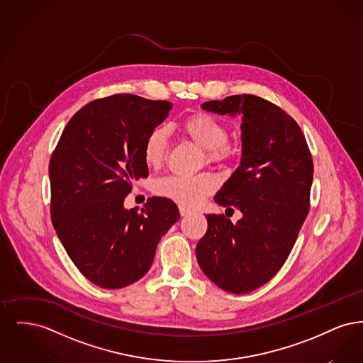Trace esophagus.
<instances>
[{"label":"esophagus","instance_id":"obj_1","mask_svg":"<svg viewBox=\"0 0 363 363\" xmlns=\"http://www.w3.org/2000/svg\"><path fill=\"white\" fill-rule=\"evenodd\" d=\"M179 213H181V216H188V215L191 213V211L188 209V208L179 207Z\"/></svg>","mask_w":363,"mask_h":363}]
</instances>
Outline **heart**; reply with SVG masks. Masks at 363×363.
<instances>
[{
    "label": "heart",
    "mask_w": 363,
    "mask_h": 363,
    "mask_svg": "<svg viewBox=\"0 0 363 363\" xmlns=\"http://www.w3.org/2000/svg\"><path fill=\"white\" fill-rule=\"evenodd\" d=\"M182 130L188 138L207 151V157L212 163L227 162L231 155L228 145L227 126L218 118L206 114L196 113L188 117ZM169 151V132L163 126L152 129L144 141L143 157L147 166H160ZM218 188V181L213 175L203 173L197 175H172L156 181L154 191L160 197H166L182 207H197L209 194Z\"/></svg>",
    "instance_id": "1"
}]
</instances>
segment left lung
I'll return each mask as SVG.
<instances>
[{
	"instance_id": "8db88e82",
	"label": "left lung",
	"mask_w": 363,
	"mask_h": 363,
	"mask_svg": "<svg viewBox=\"0 0 363 363\" xmlns=\"http://www.w3.org/2000/svg\"><path fill=\"white\" fill-rule=\"evenodd\" d=\"M201 108L242 116L240 167L213 197L225 211L240 209L242 218L233 225L225 215H207L196 256L218 287L250 293L277 275L308 216L311 151L298 123L259 96L233 95Z\"/></svg>"
}]
</instances>
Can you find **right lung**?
<instances>
[{
    "label": "right lung",
    "instance_id": "obj_1",
    "mask_svg": "<svg viewBox=\"0 0 363 363\" xmlns=\"http://www.w3.org/2000/svg\"><path fill=\"white\" fill-rule=\"evenodd\" d=\"M172 107L129 94L92 101L70 118L52 152V225L77 269L99 287L144 277L181 216L166 197L148 199L140 213L123 207L133 181L148 177L144 141Z\"/></svg>",
    "mask_w": 363,
    "mask_h": 363
}]
</instances>
